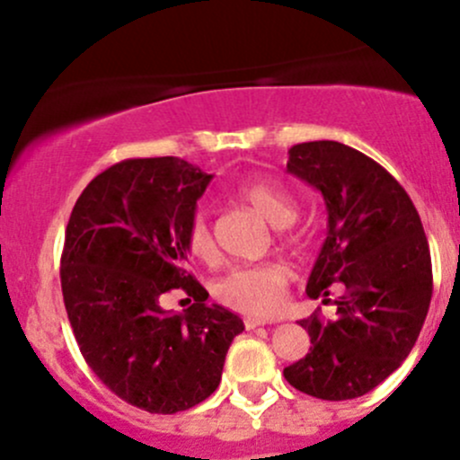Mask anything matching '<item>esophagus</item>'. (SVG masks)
I'll use <instances>...</instances> for the list:
<instances>
[{
  "mask_svg": "<svg viewBox=\"0 0 460 460\" xmlns=\"http://www.w3.org/2000/svg\"><path fill=\"white\" fill-rule=\"evenodd\" d=\"M262 324H267L264 320H258V318H244V329H256V327H262Z\"/></svg>",
  "mask_w": 460,
  "mask_h": 460,
  "instance_id": "1",
  "label": "esophagus"
}]
</instances>
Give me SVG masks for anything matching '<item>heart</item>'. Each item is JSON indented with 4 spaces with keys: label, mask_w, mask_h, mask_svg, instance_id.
<instances>
[{
    "label": "heart",
    "mask_w": 460,
    "mask_h": 460,
    "mask_svg": "<svg viewBox=\"0 0 460 460\" xmlns=\"http://www.w3.org/2000/svg\"><path fill=\"white\" fill-rule=\"evenodd\" d=\"M238 196L273 226H287L296 220V202L289 193L269 180H247L238 187ZM184 244L198 260H208L216 252L211 225L202 211H196L184 229ZM289 269L278 262L243 264L226 271L217 280L216 296L220 303L249 316H271L278 312L289 287Z\"/></svg>",
    "instance_id": "obj_1"
}]
</instances>
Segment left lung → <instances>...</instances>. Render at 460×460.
I'll return each mask as SVG.
<instances>
[{"label": "left lung", "mask_w": 460, "mask_h": 460, "mask_svg": "<svg viewBox=\"0 0 460 460\" xmlns=\"http://www.w3.org/2000/svg\"><path fill=\"white\" fill-rule=\"evenodd\" d=\"M287 171L327 204V238L307 296L332 303L333 282L342 296L333 320H300L312 347L285 378L323 401L365 396L401 367L428 316L434 285L423 222L389 171L341 142L296 144Z\"/></svg>", "instance_id": "1"}]
</instances>
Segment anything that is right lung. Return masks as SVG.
<instances>
[{
	"label": "right lung",
	"mask_w": 460,
	"mask_h": 460,
	"mask_svg": "<svg viewBox=\"0 0 460 460\" xmlns=\"http://www.w3.org/2000/svg\"><path fill=\"white\" fill-rule=\"evenodd\" d=\"M211 175L180 157H133L109 166L77 198L64 235L62 294L93 374L151 414L196 407L217 389L243 320L207 305L184 269V229ZM182 288L184 314L161 309Z\"/></svg>",
	"instance_id": "add662e5"
}]
</instances>
